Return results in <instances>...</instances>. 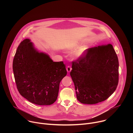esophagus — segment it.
I'll use <instances>...</instances> for the list:
<instances>
[{
	"mask_svg": "<svg viewBox=\"0 0 133 133\" xmlns=\"http://www.w3.org/2000/svg\"><path fill=\"white\" fill-rule=\"evenodd\" d=\"M66 69H67V72H70V71H71V70L72 69V68H71V66L70 65H68L67 67V68H66Z\"/></svg>",
	"mask_w": 133,
	"mask_h": 133,
	"instance_id": "esophagus-1",
	"label": "esophagus"
}]
</instances>
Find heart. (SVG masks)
Wrapping results in <instances>:
<instances>
[{
	"mask_svg": "<svg viewBox=\"0 0 133 133\" xmlns=\"http://www.w3.org/2000/svg\"><path fill=\"white\" fill-rule=\"evenodd\" d=\"M77 47V45L75 44V45H73V46H72V48H75V47ZM86 49H87V47H83L79 49L78 50V51H77V55L78 56L81 55Z\"/></svg>",
	"mask_w": 133,
	"mask_h": 133,
	"instance_id": "1",
	"label": "heart"
}]
</instances>
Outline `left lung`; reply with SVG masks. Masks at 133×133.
<instances>
[{"mask_svg":"<svg viewBox=\"0 0 133 133\" xmlns=\"http://www.w3.org/2000/svg\"><path fill=\"white\" fill-rule=\"evenodd\" d=\"M72 63L70 74L77 98L81 103L95 104L102 102L116 89L119 63L111 45L88 48Z\"/></svg>","mask_w":133,"mask_h":133,"instance_id":"8db88e82","label":"left lung"}]
</instances>
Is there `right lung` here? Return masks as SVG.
<instances>
[{
  "instance_id": "add662e5",
  "label": "right lung",
  "mask_w": 133,
  "mask_h": 133,
  "mask_svg": "<svg viewBox=\"0 0 133 133\" xmlns=\"http://www.w3.org/2000/svg\"><path fill=\"white\" fill-rule=\"evenodd\" d=\"M12 69L19 92L30 102L38 105L55 102L60 82L67 75L63 62H54L47 55L38 52L28 39L18 46Z\"/></svg>"
}]
</instances>
